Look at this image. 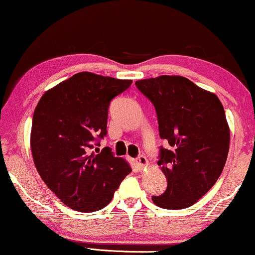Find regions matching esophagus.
I'll return each instance as SVG.
<instances>
[{
  "instance_id": "esophagus-1",
  "label": "esophagus",
  "mask_w": 255,
  "mask_h": 255,
  "mask_svg": "<svg viewBox=\"0 0 255 255\" xmlns=\"http://www.w3.org/2000/svg\"><path fill=\"white\" fill-rule=\"evenodd\" d=\"M135 162H137V165H138V167L140 169L145 168V167L148 165L147 159H146V156H144V155H139L138 158H137V160H135Z\"/></svg>"
}]
</instances>
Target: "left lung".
Returning <instances> with one entry per match:
<instances>
[{"label": "left lung", "mask_w": 255, "mask_h": 255, "mask_svg": "<svg viewBox=\"0 0 255 255\" xmlns=\"http://www.w3.org/2000/svg\"><path fill=\"white\" fill-rule=\"evenodd\" d=\"M153 103L160 137L172 148L160 149L158 165L167 189L152 201L176 210L196 203L217 182L230 147V128L223 104L214 93L180 75L135 81Z\"/></svg>", "instance_id": "left-lung-1"}]
</instances>
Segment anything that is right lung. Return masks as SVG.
Wrapping results in <instances>:
<instances>
[{"label": "right lung", "instance_id": "1", "mask_svg": "<svg viewBox=\"0 0 255 255\" xmlns=\"http://www.w3.org/2000/svg\"><path fill=\"white\" fill-rule=\"evenodd\" d=\"M131 83L81 72L45 92L34 109L30 135L34 166L48 189L73 210L107 207L132 172L109 147L92 151L93 141L107 134L110 101Z\"/></svg>", "mask_w": 255, "mask_h": 255}]
</instances>
